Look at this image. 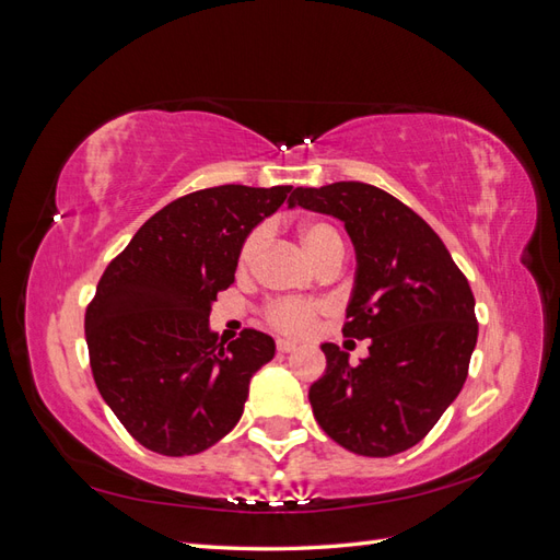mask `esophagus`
<instances>
[{
  "label": "esophagus",
  "instance_id": "esophagus-1",
  "mask_svg": "<svg viewBox=\"0 0 560 560\" xmlns=\"http://www.w3.org/2000/svg\"><path fill=\"white\" fill-rule=\"evenodd\" d=\"M298 348L295 341H289V339H277V350L279 353H293V350Z\"/></svg>",
  "mask_w": 560,
  "mask_h": 560
}]
</instances>
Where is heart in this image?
I'll list each match as a JSON object with an SVG mask.
<instances>
[{"instance_id": "obj_1", "label": "heart", "mask_w": 560, "mask_h": 560, "mask_svg": "<svg viewBox=\"0 0 560 560\" xmlns=\"http://www.w3.org/2000/svg\"><path fill=\"white\" fill-rule=\"evenodd\" d=\"M265 238H267V229L259 226L243 241L241 253H238L241 267L253 265V259L259 253V248H262ZM303 241L307 245V250L315 255V259L327 253L334 243H341L339 233H336L329 224H319V221L317 224L303 226ZM319 310L322 305L315 301H303V298H277V301H269L265 305L262 315L271 329L283 331V334H305L310 331L312 324H315Z\"/></svg>"}]
</instances>
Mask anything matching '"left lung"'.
Masks as SVG:
<instances>
[{"mask_svg": "<svg viewBox=\"0 0 560 560\" xmlns=\"http://www.w3.org/2000/svg\"><path fill=\"white\" fill-rule=\"evenodd\" d=\"M289 205L343 221L358 257L343 336L372 339L355 368L339 346H322L327 372L310 386L315 420L360 456L408 451L467 380L477 343L470 283L434 229L382 188L360 180L295 188Z\"/></svg>", "mask_w": 560, "mask_h": 560, "instance_id": "left-lung-1", "label": "left lung"}]
</instances>
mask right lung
I'll return each instance as SVG.
<instances>
[{"instance_id":"obj_1","label":"right lung","mask_w":560,"mask_h":560,"mask_svg":"<svg viewBox=\"0 0 560 560\" xmlns=\"http://www.w3.org/2000/svg\"><path fill=\"white\" fill-rule=\"evenodd\" d=\"M293 186H217L152 214L116 255L85 310V341L104 402L138 444L192 456L243 415L250 376L275 358L271 336L210 331L248 233L291 200Z\"/></svg>"}]
</instances>
